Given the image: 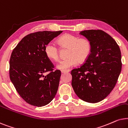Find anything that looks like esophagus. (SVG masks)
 <instances>
[{"instance_id":"34e87169","label":"esophagus","mask_w":128,"mask_h":128,"mask_svg":"<svg viewBox=\"0 0 128 128\" xmlns=\"http://www.w3.org/2000/svg\"><path fill=\"white\" fill-rule=\"evenodd\" d=\"M70 72V70H61V73L62 74H64V73H68Z\"/></svg>"}]
</instances>
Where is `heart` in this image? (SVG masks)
Masks as SVG:
<instances>
[{"mask_svg":"<svg viewBox=\"0 0 128 128\" xmlns=\"http://www.w3.org/2000/svg\"><path fill=\"white\" fill-rule=\"evenodd\" d=\"M61 47L68 48L67 58L62 60L56 66L57 69L67 70L74 67L78 61L83 62L89 57L91 52V43L86 38H80L70 34H66L58 39ZM45 53L49 58L57 61L59 58L58 49L53 42H48L46 46Z\"/></svg>","mask_w":128,"mask_h":128,"instance_id":"b5f03b06","label":"heart"}]
</instances>
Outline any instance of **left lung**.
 <instances>
[{
  "label": "left lung",
  "mask_w": 128,
  "mask_h": 128,
  "mask_svg": "<svg viewBox=\"0 0 128 128\" xmlns=\"http://www.w3.org/2000/svg\"><path fill=\"white\" fill-rule=\"evenodd\" d=\"M91 43L86 62L71 71V85L76 95L90 103L101 101L116 84L122 69L121 52L112 37L101 30L80 32Z\"/></svg>",
  "instance_id": "1"
}]
</instances>
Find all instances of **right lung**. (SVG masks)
<instances>
[{"mask_svg": "<svg viewBox=\"0 0 128 128\" xmlns=\"http://www.w3.org/2000/svg\"><path fill=\"white\" fill-rule=\"evenodd\" d=\"M62 31H43L23 37L12 52L10 78L27 103L43 106L53 100L58 88L61 71L45 53V47ZM49 72L48 74L46 73Z\"/></svg>", "mask_w": 128, "mask_h": 128, "instance_id": "obj_1", "label": "right lung"}]
</instances>
